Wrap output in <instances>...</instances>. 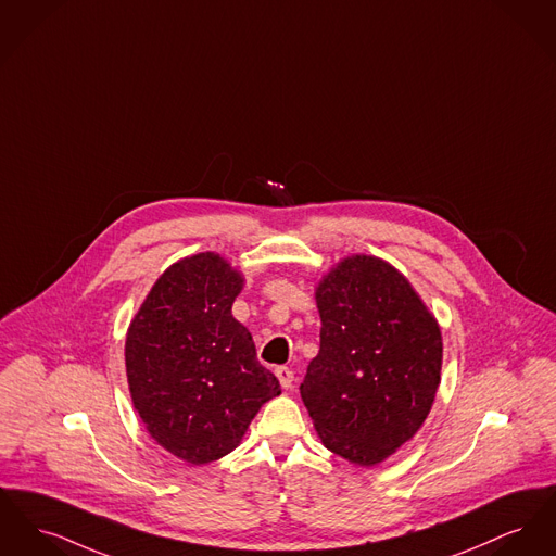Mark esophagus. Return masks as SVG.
Masks as SVG:
<instances>
[{
    "instance_id": "esophagus-1",
    "label": "esophagus",
    "mask_w": 556,
    "mask_h": 556,
    "mask_svg": "<svg viewBox=\"0 0 556 556\" xmlns=\"http://www.w3.org/2000/svg\"><path fill=\"white\" fill-rule=\"evenodd\" d=\"M275 374H277V378H279V382H281L283 389H292V384H294V371H292L290 367L281 365V367L275 369Z\"/></svg>"
}]
</instances>
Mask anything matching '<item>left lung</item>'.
<instances>
[{"label":"left lung","instance_id":"obj_1","mask_svg":"<svg viewBox=\"0 0 556 556\" xmlns=\"http://www.w3.org/2000/svg\"><path fill=\"white\" fill-rule=\"evenodd\" d=\"M319 355L300 384L329 452L374 466L425 425L441 382L437 319L389 262L351 256L317 286Z\"/></svg>","mask_w":556,"mask_h":556}]
</instances>
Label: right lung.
Segmentation results:
<instances>
[{
  "label": "right lung",
  "mask_w": 556,
  "mask_h": 556,
  "mask_svg": "<svg viewBox=\"0 0 556 556\" xmlns=\"http://www.w3.org/2000/svg\"><path fill=\"white\" fill-rule=\"evenodd\" d=\"M243 277L214 252L172 264L126 336L131 403L149 434L189 464L230 454L281 394L230 308Z\"/></svg>",
  "instance_id": "right-lung-1"
}]
</instances>
